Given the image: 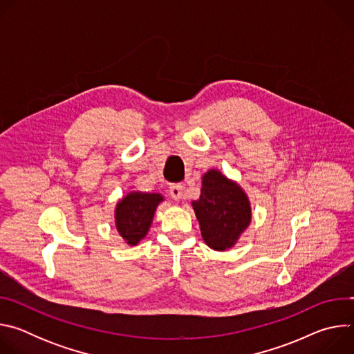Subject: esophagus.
Segmentation results:
<instances>
[{"label": "esophagus", "mask_w": 354, "mask_h": 354, "mask_svg": "<svg viewBox=\"0 0 354 354\" xmlns=\"http://www.w3.org/2000/svg\"><path fill=\"white\" fill-rule=\"evenodd\" d=\"M182 189H183L182 185H172V186L169 187V194H171V197H172L174 200H176V201L182 200V196H183Z\"/></svg>", "instance_id": "obj_1"}]
</instances>
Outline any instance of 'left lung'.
I'll return each mask as SVG.
<instances>
[{"instance_id": "8db88e82", "label": "left lung", "mask_w": 354, "mask_h": 354, "mask_svg": "<svg viewBox=\"0 0 354 354\" xmlns=\"http://www.w3.org/2000/svg\"><path fill=\"white\" fill-rule=\"evenodd\" d=\"M200 232L214 250L231 249L252 221L250 201L239 183L218 169L201 176L200 197L192 201Z\"/></svg>"}]
</instances>
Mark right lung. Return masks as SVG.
Masks as SVG:
<instances>
[{
  "mask_svg": "<svg viewBox=\"0 0 354 354\" xmlns=\"http://www.w3.org/2000/svg\"><path fill=\"white\" fill-rule=\"evenodd\" d=\"M165 197L161 193L131 190L124 194L115 207V225L130 246H136L148 234L157 207Z\"/></svg>",
  "mask_w": 354,
  "mask_h": 354,
  "instance_id": "right-lung-1",
  "label": "right lung"
}]
</instances>
